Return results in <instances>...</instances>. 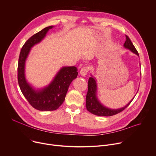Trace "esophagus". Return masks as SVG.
<instances>
[{"instance_id": "34e87169", "label": "esophagus", "mask_w": 156, "mask_h": 156, "mask_svg": "<svg viewBox=\"0 0 156 156\" xmlns=\"http://www.w3.org/2000/svg\"><path fill=\"white\" fill-rule=\"evenodd\" d=\"M89 70V68L87 67H82L80 71V74L82 76H86Z\"/></svg>"}]
</instances>
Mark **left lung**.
Returning <instances> with one entry per match:
<instances>
[{"instance_id": "obj_1", "label": "left lung", "mask_w": 156, "mask_h": 156, "mask_svg": "<svg viewBox=\"0 0 156 156\" xmlns=\"http://www.w3.org/2000/svg\"><path fill=\"white\" fill-rule=\"evenodd\" d=\"M126 36V41L123 44L124 47L130 50L132 52L136 54L139 55V53L136 50L134 45L133 44L132 42L131 41L130 38L127 35ZM96 82L95 79L90 77L88 80V90L86 95V106L87 110L95 115L98 116H109L116 115L119 113L123 111L125 108H126L129 105L132 101V99L131 101L124 108H122L119 109H110L106 108V107L103 106L101 104L96 96Z\"/></svg>"}]
</instances>
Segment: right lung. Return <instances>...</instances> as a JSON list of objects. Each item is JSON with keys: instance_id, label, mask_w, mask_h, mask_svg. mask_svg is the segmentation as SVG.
<instances>
[{"instance_id": "right-lung-1", "label": "right lung", "mask_w": 156, "mask_h": 156, "mask_svg": "<svg viewBox=\"0 0 156 156\" xmlns=\"http://www.w3.org/2000/svg\"><path fill=\"white\" fill-rule=\"evenodd\" d=\"M53 26H48L34 34L21 48L17 66V80L21 92L29 103L40 111H53L62 105L72 81L78 75L76 67H63L51 83L41 90L36 91L27 83L24 77V64L31 48L39 43Z\"/></svg>"}]
</instances>
